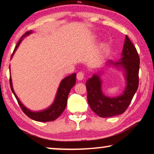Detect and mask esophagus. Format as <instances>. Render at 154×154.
I'll use <instances>...</instances> for the list:
<instances>
[{"mask_svg":"<svg viewBox=\"0 0 154 154\" xmlns=\"http://www.w3.org/2000/svg\"><path fill=\"white\" fill-rule=\"evenodd\" d=\"M76 77H77V79L79 80V81H82V80L84 79V73H83V72H81V71H80V72L77 73Z\"/></svg>","mask_w":154,"mask_h":154,"instance_id":"esophagus-1","label":"esophagus"}]
</instances>
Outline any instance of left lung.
<instances>
[{"label": "left lung", "mask_w": 154, "mask_h": 154, "mask_svg": "<svg viewBox=\"0 0 154 154\" xmlns=\"http://www.w3.org/2000/svg\"><path fill=\"white\" fill-rule=\"evenodd\" d=\"M112 63L120 65L125 70L127 87L120 96L109 97L102 92L101 81L97 74L86 81L88 102L92 110L100 117H109L123 114L131 103L139 87L140 59L134 45L126 35L123 46L122 57L119 61Z\"/></svg>", "instance_id": "obj_1"}]
</instances>
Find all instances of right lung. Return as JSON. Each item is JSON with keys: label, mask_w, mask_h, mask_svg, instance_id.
I'll list each match as a JSON object with an SVG mask.
<instances>
[{"label": "right lung", "mask_w": 154, "mask_h": 154, "mask_svg": "<svg viewBox=\"0 0 154 154\" xmlns=\"http://www.w3.org/2000/svg\"><path fill=\"white\" fill-rule=\"evenodd\" d=\"M30 33L31 31L27 32H25L22 36L18 43L16 45L15 49H14L13 53L16 50L17 47H18L20 43L21 42V40L23 39V37H25L26 35H28ZM13 54L11 55V57ZM75 79H76V75H75V73H73V74L70 75L69 76L66 77L64 79H63L62 81L60 83L59 89H58L57 91V97H56V99L54 102V103L52 104V105L48 109H45V110L37 112H31L30 110H29L28 109L26 108L23 104L21 103V102L20 101L18 97H17L15 92H14L13 85H12V81L11 77H10V85H11V91L13 93L14 95H15V98L17 99L18 105H20V108L22 109L23 112L27 117H29V118L32 119L33 120L45 122L55 120L56 119H57L62 114L63 110L66 108V107L68 95H69V92L75 83Z\"/></svg>", "instance_id": "right-lung-1"}]
</instances>
